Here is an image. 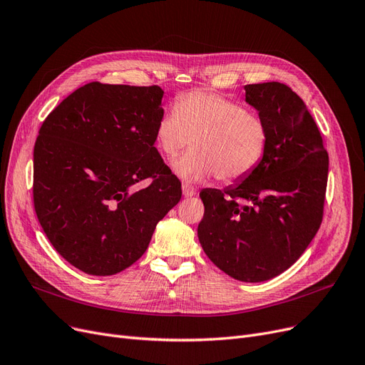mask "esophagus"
<instances>
[{
	"instance_id": "34e87169",
	"label": "esophagus",
	"mask_w": 365,
	"mask_h": 365,
	"mask_svg": "<svg viewBox=\"0 0 365 365\" xmlns=\"http://www.w3.org/2000/svg\"><path fill=\"white\" fill-rule=\"evenodd\" d=\"M182 195H184L185 197H192V196L196 195V188H195L193 185L185 182V184H182Z\"/></svg>"
}]
</instances>
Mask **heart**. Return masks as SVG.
<instances>
[{
	"instance_id": "1",
	"label": "heart",
	"mask_w": 365,
	"mask_h": 365,
	"mask_svg": "<svg viewBox=\"0 0 365 365\" xmlns=\"http://www.w3.org/2000/svg\"><path fill=\"white\" fill-rule=\"evenodd\" d=\"M193 150L175 162L173 170L185 181L212 175L222 182H237L257 168L265 154L268 128L252 110L225 96L195 91L178 97L175 109L155 125L158 150L168 158Z\"/></svg>"
}]
</instances>
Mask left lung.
<instances>
[{
  "instance_id": "obj_1",
  "label": "left lung",
  "mask_w": 365,
  "mask_h": 365,
  "mask_svg": "<svg viewBox=\"0 0 365 365\" xmlns=\"http://www.w3.org/2000/svg\"><path fill=\"white\" fill-rule=\"evenodd\" d=\"M245 101L268 128L257 168L225 190L203 188L197 237L215 267L257 283L292 267L322 223L328 153L297 93L280 82L245 85Z\"/></svg>"
}]
</instances>
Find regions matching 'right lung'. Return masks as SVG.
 Here are the masks:
<instances>
[{"mask_svg": "<svg viewBox=\"0 0 365 365\" xmlns=\"http://www.w3.org/2000/svg\"><path fill=\"white\" fill-rule=\"evenodd\" d=\"M163 94L157 85L91 82L40 127L34 210L53 249L86 274L113 275L133 265L181 199L180 180L154 147Z\"/></svg>", "mask_w": 365, "mask_h": 365, "instance_id": "1", "label": "right lung"}]
</instances>
